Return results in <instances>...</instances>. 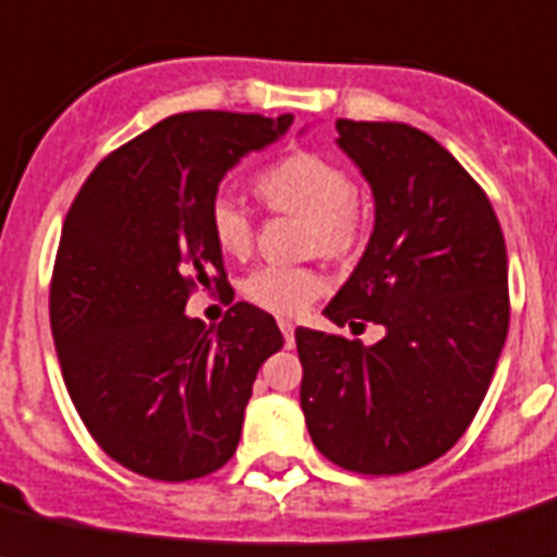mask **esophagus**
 <instances>
[{"mask_svg":"<svg viewBox=\"0 0 557 557\" xmlns=\"http://www.w3.org/2000/svg\"><path fill=\"white\" fill-rule=\"evenodd\" d=\"M278 326H282V335H284V344H287V349H293V346H296V326L289 324V321H278Z\"/></svg>","mask_w":557,"mask_h":557,"instance_id":"esophagus-1","label":"esophagus"}]
</instances>
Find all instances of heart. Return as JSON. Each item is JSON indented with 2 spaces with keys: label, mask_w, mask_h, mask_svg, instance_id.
<instances>
[{
  "label": "heart",
  "mask_w": 557,
  "mask_h": 557,
  "mask_svg": "<svg viewBox=\"0 0 557 557\" xmlns=\"http://www.w3.org/2000/svg\"><path fill=\"white\" fill-rule=\"evenodd\" d=\"M259 194L275 211L301 216L312 225V247L324 256H346L360 236L355 180L344 165L315 151L284 157L259 177ZM211 233L222 253L245 256L253 245V220L233 197L211 206ZM326 289V278L310 268L268 264L245 278V296L275 315H298Z\"/></svg>",
  "instance_id": "heart-1"
}]
</instances>
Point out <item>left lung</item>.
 I'll list each match as a JSON object with an SVG mask.
<instances>
[{
    "instance_id": "obj_1",
    "label": "left lung",
    "mask_w": 557,
    "mask_h": 557,
    "mask_svg": "<svg viewBox=\"0 0 557 557\" xmlns=\"http://www.w3.org/2000/svg\"><path fill=\"white\" fill-rule=\"evenodd\" d=\"M335 129L372 188L374 231L324 315L386 335L363 346L298 326L301 411L330 462L394 476L448 454L482 406L510 326L507 247L487 194L434 137Z\"/></svg>"
}]
</instances>
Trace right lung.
<instances>
[{"label": "right lung", "instance_id": "add662e5", "mask_svg": "<svg viewBox=\"0 0 557 557\" xmlns=\"http://www.w3.org/2000/svg\"><path fill=\"white\" fill-rule=\"evenodd\" d=\"M293 115L183 112L101 160L61 231L50 324L66 392L92 440L157 482L220 470L239 445L275 318L236 301L220 326L185 315L194 287H227L211 233L220 183Z\"/></svg>", "mask_w": 557, "mask_h": 557}]
</instances>
